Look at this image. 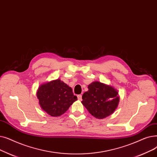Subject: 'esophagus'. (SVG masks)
I'll return each mask as SVG.
<instances>
[{
  "mask_svg": "<svg viewBox=\"0 0 157 157\" xmlns=\"http://www.w3.org/2000/svg\"><path fill=\"white\" fill-rule=\"evenodd\" d=\"M77 98H78V100L81 101L82 100V95L81 94H79L77 96Z\"/></svg>",
  "mask_w": 157,
  "mask_h": 157,
  "instance_id": "34e87169",
  "label": "esophagus"
}]
</instances>
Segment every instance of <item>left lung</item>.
<instances>
[{"label": "left lung", "mask_w": 157, "mask_h": 157, "mask_svg": "<svg viewBox=\"0 0 157 157\" xmlns=\"http://www.w3.org/2000/svg\"><path fill=\"white\" fill-rule=\"evenodd\" d=\"M119 102L118 91L114 87L94 81L82 95V105L93 116L104 119L116 110Z\"/></svg>", "instance_id": "left-lung-1"}]
</instances>
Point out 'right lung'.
Here are the masks:
<instances>
[{
    "label": "right lung",
    "mask_w": 157,
    "mask_h": 157,
    "mask_svg": "<svg viewBox=\"0 0 157 157\" xmlns=\"http://www.w3.org/2000/svg\"><path fill=\"white\" fill-rule=\"evenodd\" d=\"M41 109L51 116H60L77 100L71 87L60 78L40 85L36 92Z\"/></svg>",
    "instance_id": "obj_1"
}]
</instances>
